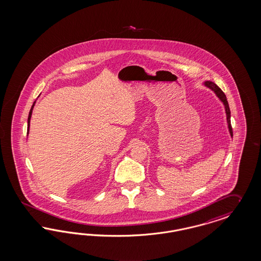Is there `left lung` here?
<instances>
[{"label":"left lung","instance_id":"obj_1","mask_svg":"<svg viewBox=\"0 0 261 261\" xmlns=\"http://www.w3.org/2000/svg\"><path fill=\"white\" fill-rule=\"evenodd\" d=\"M203 85L209 88L210 90H213L215 92L217 97L221 100V102L224 104L225 110V115H226V122H227V127H228V131H229V134L232 137L233 133H232V127H231V123H230V110H229V106H228V103H227V100H226V96H225V93L223 92V90H221L215 83L211 81H205L203 82Z\"/></svg>","mask_w":261,"mask_h":261}]
</instances>
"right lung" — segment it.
Listing matches in <instances>:
<instances>
[{"mask_svg": "<svg viewBox=\"0 0 261 261\" xmlns=\"http://www.w3.org/2000/svg\"><path fill=\"white\" fill-rule=\"evenodd\" d=\"M35 104H36V101L34 102V104H33V106H32V108L30 110L29 117H28V133H29V131H30V122H31V117H32V114H33V110H34V107H35Z\"/></svg>", "mask_w": 261, "mask_h": 261, "instance_id": "obj_1", "label": "right lung"}]
</instances>
